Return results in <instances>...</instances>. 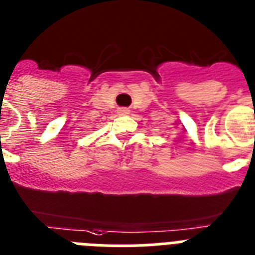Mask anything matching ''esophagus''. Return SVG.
I'll return each mask as SVG.
<instances>
[{
  "instance_id": "obj_1",
  "label": "esophagus",
  "mask_w": 255,
  "mask_h": 255,
  "mask_svg": "<svg viewBox=\"0 0 255 255\" xmlns=\"http://www.w3.org/2000/svg\"><path fill=\"white\" fill-rule=\"evenodd\" d=\"M118 114L119 115H128L129 114V109H128V108H119Z\"/></svg>"
}]
</instances>
